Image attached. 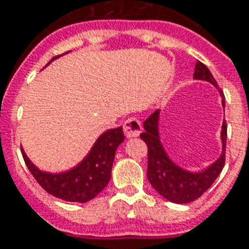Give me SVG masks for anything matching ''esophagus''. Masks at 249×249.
Masks as SVG:
<instances>
[{
	"label": "esophagus",
	"mask_w": 249,
	"mask_h": 249,
	"mask_svg": "<svg viewBox=\"0 0 249 249\" xmlns=\"http://www.w3.org/2000/svg\"><path fill=\"white\" fill-rule=\"evenodd\" d=\"M124 133L128 139L139 137L141 133V123L137 119H129L125 121Z\"/></svg>",
	"instance_id": "34e87169"
}]
</instances>
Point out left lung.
<instances>
[{"label":"left lung","mask_w":249,"mask_h":249,"mask_svg":"<svg viewBox=\"0 0 249 249\" xmlns=\"http://www.w3.org/2000/svg\"><path fill=\"white\" fill-rule=\"evenodd\" d=\"M195 80H201L212 84L214 88H217V82L209 71L207 66L203 62L196 61ZM221 105L225 108L224 94L221 90ZM160 109H157L145 120L144 123V132L141 133V140L145 141L148 145V171L146 178L155 188L157 193H160L162 197L167 198L168 201L176 204H187L195 201L208 189L214 180L217 178L225 162V142H227V124L223 121L221 125V155L214 162H212L208 168L198 172H192L184 169L169 157L162 145L161 137H160Z\"/></svg>","instance_id":"left-lung-1"}]
</instances>
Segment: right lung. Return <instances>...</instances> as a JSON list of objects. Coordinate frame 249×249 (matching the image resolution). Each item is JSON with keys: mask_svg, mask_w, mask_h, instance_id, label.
<instances>
[{"mask_svg": "<svg viewBox=\"0 0 249 249\" xmlns=\"http://www.w3.org/2000/svg\"><path fill=\"white\" fill-rule=\"evenodd\" d=\"M58 57H53L48 65ZM123 141L124 132L121 126L107 130L98 137L87 156L76 167L58 173L41 171L30 161L22 146L21 152L30 173L46 192L65 201L87 203L108 185L112 176L114 155Z\"/></svg>", "mask_w": 249, "mask_h": 249, "instance_id": "1", "label": "right lung"}]
</instances>
